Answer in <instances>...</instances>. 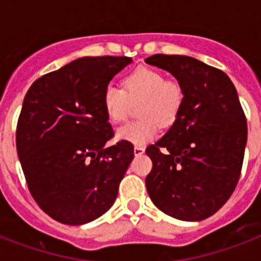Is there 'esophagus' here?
<instances>
[{
  "mask_svg": "<svg viewBox=\"0 0 261 261\" xmlns=\"http://www.w3.org/2000/svg\"><path fill=\"white\" fill-rule=\"evenodd\" d=\"M145 153V147L143 146H135L134 147V154L135 155H141Z\"/></svg>",
  "mask_w": 261,
  "mask_h": 261,
  "instance_id": "obj_1",
  "label": "esophagus"
}]
</instances>
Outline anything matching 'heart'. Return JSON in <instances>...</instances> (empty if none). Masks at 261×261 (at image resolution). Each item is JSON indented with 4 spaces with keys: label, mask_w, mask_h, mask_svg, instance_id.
<instances>
[{
    "label": "heart",
    "mask_w": 261,
    "mask_h": 261,
    "mask_svg": "<svg viewBox=\"0 0 261 261\" xmlns=\"http://www.w3.org/2000/svg\"><path fill=\"white\" fill-rule=\"evenodd\" d=\"M122 88L107 85L102 106L107 116L115 123L126 120L133 104L139 102L138 120L118 128L120 141L146 145L159 135L161 124L172 126L184 106V88L176 80H165L163 71L153 67H138L124 77Z\"/></svg>",
    "instance_id": "1"
}]
</instances>
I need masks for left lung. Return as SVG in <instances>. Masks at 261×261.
Returning <instances> with one entry per match:
<instances>
[{
  "label": "left lung",
  "instance_id": "8db88e82",
  "mask_svg": "<svg viewBox=\"0 0 261 261\" xmlns=\"http://www.w3.org/2000/svg\"><path fill=\"white\" fill-rule=\"evenodd\" d=\"M145 62L169 71L186 93L177 120L146 149L147 194L169 217L202 221L227 202L241 174L248 127L239 94L222 70L191 57L155 54Z\"/></svg>",
  "mask_w": 261,
  "mask_h": 261
}]
</instances>
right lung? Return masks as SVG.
Wrapping results in <instances>:
<instances>
[{
  "label": "right lung",
  "instance_id": "add662e5",
  "mask_svg": "<svg viewBox=\"0 0 261 261\" xmlns=\"http://www.w3.org/2000/svg\"><path fill=\"white\" fill-rule=\"evenodd\" d=\"M128 57H84L35 81L16 128L27 186L38 206L66 225H84L110 210L134 159V146L114 138L102 106L110 81Z\"/></svg>",
  "mask_w": 261,
  "mask_h": 261
}]
</instances>
